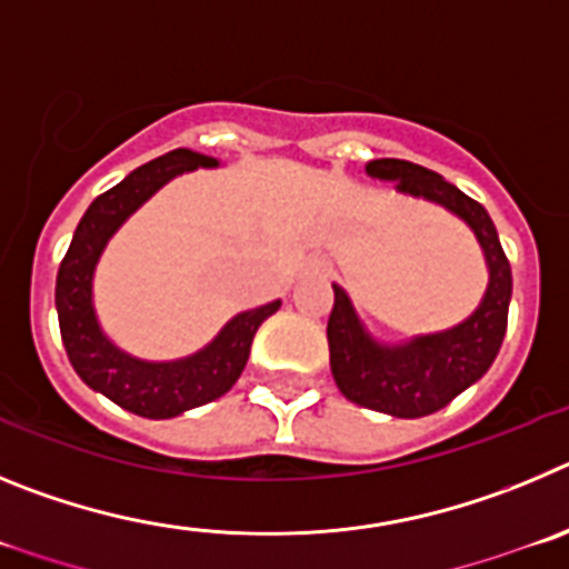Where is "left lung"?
Segmentation results:
<instances>
[{"instance_id": "left-lung-1", "label": "left lung", "mask_w": 569, "mask_h": 569, "mask_svg": "<svg viewBox=\"0 0 569 569\" xmlns=\"http://www.w3.org/2000/svg\"><path fill=\"white\" fill-rule=\"evenodd\" d=\"M366 172L380 181H393L402 196L425 198L462 218L473 229L488 263V291L468 320L439 335L411 337L399 346H382L373 340L346 291L335 286V306L326 335L331 373L342 397L399 419L428 417L448 406L450 399L459 397L476 380H482V373L493 366L508 331L513 274L488 209L445 181L439 172L399 158L368 161Z\"/></svg>"}]
</instances>
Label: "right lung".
<instances>
[{
	"label": "right lung",
	"mask_w": 569,
	"mask_h": 569,
	"mask_svg": "<svg viewBox=\"0 0 569 569\" xmlns=\"http://www.w3.org/2000/svg\"><path fill=\"white\" fill-rule=\"evenodd\" d=\"M218 161L192 150H172L130 176L87 207L56 278V311L70 366L93 391L124 411L147 419H170L223 397L247 368L254 331L280 309V300L240 311L198 355L172 362H147L124 355L101 331L93 309V272L107 240L147 198L176 176Z\"/></svg>",
	"instance_id": "add662e5"
}]
</instances>
